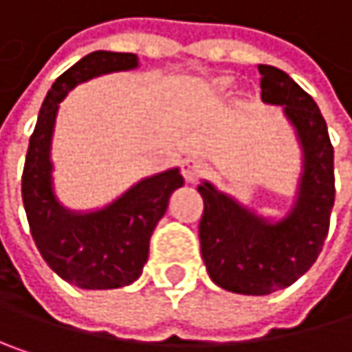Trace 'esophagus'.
Listing matches in <instances>:
<instances>
[{
	"label": "esophagus",
	"mask_w": 352,
	"mask_h": 352,
	"mask_svg": "<svg viewBox=\"0 0 352 352\" xmlns=\"http://www.w3.org/2000/svg\"><path fill=\"white\" fill-rule=\"evenodd\" d=\"M181 173H183L187 183H195L197 179H201L208 173V165L199 159H185L181 165Z\"/></svg>",
	"instance_id": "1"
}]
</instances>
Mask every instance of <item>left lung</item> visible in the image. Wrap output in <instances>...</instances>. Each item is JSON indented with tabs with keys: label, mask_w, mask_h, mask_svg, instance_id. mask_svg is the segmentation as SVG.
<instances>
[{
	"label": "left lung",
	"mask_w": 352,
	"mask_h": 352,
	"mask_svg": "<svg viewBox=\"0 0 352 352\" xmlns=\"http://www.w3.org/2000/svg\"><path fill=\"white\" fill-rule=\"evenodd\" d=\"M261 100L285 106L304 148V175L294 210L277 224L263 222L210 183L204 199L199 245L210 279L234 294L267 296L289 287L318 258L334 206V148L316 102L281 69L258 65Z\"/></svg>",
	"instance_id": "obj_1"
}]
</instances>
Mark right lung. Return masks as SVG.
I'll list each match as a JSON object with an SVG mask.
<instances>
[{"instance_id": "obj_1", "label": "right lung", "mask_w": 352, "mask_h": 352, "mask_svg": "<svg viewBox=\"0 0 352 352\" xmlns=\"http://www.w3.org/2000/svg\"><path fill=\"white\" fill-rule=\"evenodd\" d=\"M138 67L132 52L98 50L65 71L40 107L22 173V199L30 232L46 265L65 281L83 289H116L142 273L148 243L169 197L183 185L179 169L142 179L100 212L71 214L52 193L50 138L63 98L81 81Z\"/></svg>"}]
</instances>
